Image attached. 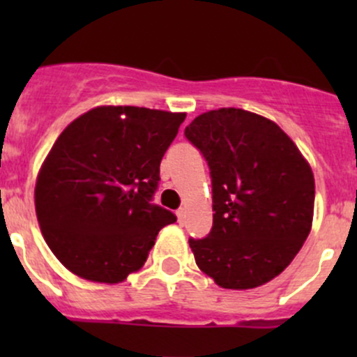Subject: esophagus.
Here are the masks:
<instances>
[{
  "label": "esophagus",
  "mask_w": 357,
  "mask_h": 357,
  "mask_svg": "<svg viewBox=\"0 0 357 357\" xmlns=\"http://www.w3.org/2000/svg\"><path fill=\"white\" fill-rule=\"evenodd\" d=\"M176 215H178V221L183 225V222H185V219H186V211L183 207L178 208V211H176Z\"/></svg>",
  "instance_id": "34e87169"
}]
</instances>
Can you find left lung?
Segmentation results:
<instances>
[{"label": "left lung", "instance_id": "obj_1", "mask_svg": "<svg viewBox=\"0 0 357 357\" xmlns=\"http://www.w3.org/2000/svg\"><path fill=\"white\" fill-rule=\"evenodd\" d=\"M185 136L207 162L212 183L211 231L188 240L197 266L222 289L264 285L311 231V167L280 126L242 109L205 112Z\"/></svg>", "mask_w": 357, "mask_h": 357}]
</instances>
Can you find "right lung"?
<instances>
[{
    "mask_svg": "<svg viewBox=\"0 0 357 357\" xmlns=\"http://www.w3.org/2000/svg\"><path fill=\"white\" fill-rule=\"evenodd\" d=\"M185 114L96 107L63 129L36 183V214L60 262L91 282L119 283L145 264L176 221L153 204L160 160Z\"/></svg>",
    "mask_w": 357,
    "mask_h": 357,
    "instance_id": "obj_1",
    "label": "right lung"
}]
</instances>
